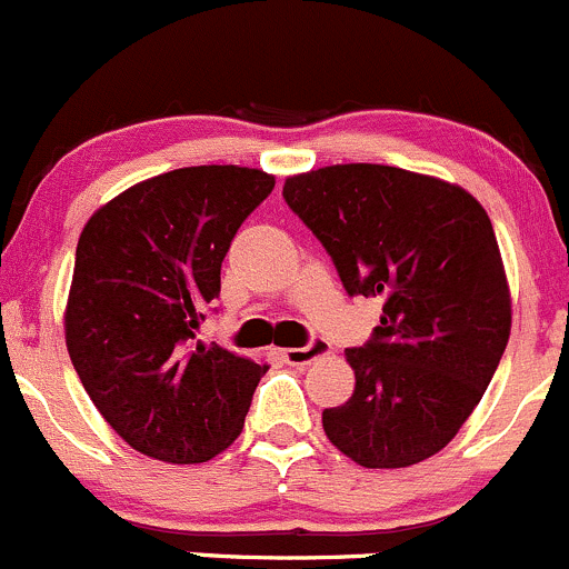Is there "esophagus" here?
<instances>
[{
    "label": "esophagus",
    "instance_id": "34e87169",
    "mask_svg": "<svg viewBox=\"0 0 569 569\" xmlns=\"http://www.w3.org/2000/svg\"><path fill=\"white\" fill-rule=\"evenodd\" d=\"M326 353H328V342H326V339L312 337L307 345H303V348H287V350H282V359L287 361V365H292V367H303V365H309V361L320 359V356H326Z\"/></svg>",
    "mask_w": 569,
    "mask_h": 569
}]
</instances>
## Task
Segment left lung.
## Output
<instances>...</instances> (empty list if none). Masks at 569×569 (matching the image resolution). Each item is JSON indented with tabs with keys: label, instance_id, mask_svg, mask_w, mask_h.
I'll list each match as a JSON object with an SVG mask.
<instances>
[{
	"label": "left lung",
	"instance_id": "obj_1",
	"mask_svg": "<svg viewBox=\"0 0 569 569\" xmlns=\"http://www.w3.org/2000/svg\"><path fill=\"white\" fill-rule=\"evenodd\" d=\"M282 197L348 296L383 298L372 337L345 350L356 391L323 411L328 441L365 468L441 452L482 400L512 323L485 208L458 186L383 163L312 169L287 178Z\"/></svg>",
	"mask_w": 569,
	"mask_h": 569
}]
</instances>
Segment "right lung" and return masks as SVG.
Masks as SVG:
<instances>
[{
  "label": "right lung",
  "mask_w": 569,
  "mask_h": 569,
  "mask_svg": "<svg viewBox=\"0 0 569 569\" xmlns=\"http://www.w3.org/2000/svg\"><path fill=\"white\" fill-rule=\"evenodd\" d=\"M273 191L246 167H183L103 204L76 246L66 342L111 430L163 462H204L243 430L268 367L197 331L221 292V262Z\"/></svg>",
  "instance_id": "add662e5"
}]
</instances>
